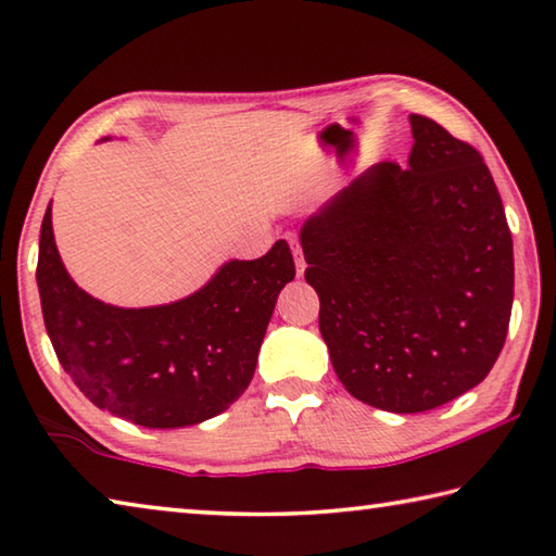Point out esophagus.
I'll list each match as a JSON object with an SVG mask.
<instances>
[{
	"mask_svg": "<svg viewBox=\"0 0 556 556\" xmlns=\"http://www.w3.org/2000/svg\"><path fill=\"white\" fill-rule=\"evenodd\" d=\"M289 245H291V252H294V260H296V275L301 277V275H304V269H306L304 252H301V245H299L296 238H289Z\"/></svg>",
	"mask_w": 556,
	"mask_h": 556,
	"instance_id": "esophagus-1",
	"label": "esophagus"
}]
</instances>
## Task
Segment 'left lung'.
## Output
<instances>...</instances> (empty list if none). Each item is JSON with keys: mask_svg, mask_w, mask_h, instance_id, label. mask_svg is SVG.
<instances>
[{"mask_svg": "<svg viewBox=\"0 0 556 556\" xmlns=\"http://www.w3.org/2000/svg\"><path fill=\"white\" fill-rule=\"evenodd\" d=\"M408 121V167L371 165L299 233L332 369L391 413L486 379L513 308V238L489 167L435 121Z\"/></svg>", "mask_w": 556, "mask_h": 556, "instance_id": "obj_1", "label": "left lung"}]
</instances>
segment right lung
<instances>
[{
    "label": "right lung",
    "instance_id": "add662e5",
    "mask_svg": "<svg viewBox=\"0 0 556 556\" xmlns=\"http://www.w3.org/2000/svg\"><path fill=\"white\" fill-rule=\"evenodd\" d=\"M50 204L36 281L48 338L79 391L143 428L197 426L230 408L255 375L279 291L296 275L287 240L257 260L224 262L204 287L173 304L124 308L70 277Z\"/></svg>",
    "mask_w": 556,
    "mask_h": 556
}]
</instances>
